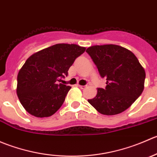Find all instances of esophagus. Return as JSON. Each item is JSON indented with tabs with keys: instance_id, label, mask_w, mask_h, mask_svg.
<instances>
[{
	"instance_id": "obj_1",
	"label": "esophagus",
	"mask_w": 157,
	"mask_h": 157,
	"mask_svg": "<svg viewBox=\"0 0 157 157\" xmlns=\"http://www.w3.org/2000/svg\"><path fill=\"white\" fill-rule=\"evenodd\" d=\"M78 86L80 87V89H85L87 87V86L86 85H84V86H81V85H78Z\"/></svg>"
}]
</instances>
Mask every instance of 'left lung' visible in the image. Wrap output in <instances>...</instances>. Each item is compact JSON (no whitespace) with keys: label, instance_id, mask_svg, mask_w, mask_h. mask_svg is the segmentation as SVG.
Listing matches in <instances>:
<instances>
[{"label":"left lung","instance_id":"left-lung-1","mask_svg":"<svg viewBox=\"0 0 157 157\" xmlns=\"http://www.w3.org/2000/svg\"><path fill=\"white\" fill-rule=\"evenodd\" d=\"M86 52L101 77L106 79L105 88L98 89L96 97L88 102L102 115H117L125 111L144 88L146 74L137 57L116 45H93Z\"/></svg>","mask_w":157,"mask_h":157}]
</instances>
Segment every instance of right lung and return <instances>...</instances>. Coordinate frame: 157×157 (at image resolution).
<instances>
[{
	"label": "right lung",
	"instance_id": "obj_1",
	"mask_svg": "<svg viewBox=\"0 0 157 157\" xmlns=\"http://www.w3.org/2000/svg\"><path fill=\"white\" fill-rule=\"evenodd\" d=\"M85 50L74 44H56L26 60L17 76V93L29 114L49 117L61 108L71 87L58 81L67 77L71 66Z\"/></svg>",
	"mask_w": 157,
	"mask_h": 157
}]
</instances>
